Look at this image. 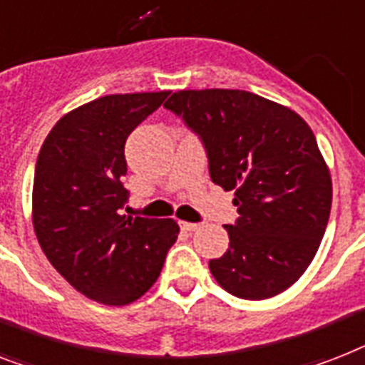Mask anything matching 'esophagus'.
I'll use <instances>...</instances> for the list:
<instances>
[{"label": "esophagus", "instance_id": "1", "mask_svg": "<svg viewBox=\"0 0 365 365\" xmlns=\"http://www.w3.org/2000/svg\"><path fill=\"white\" fill-rule=\"evenodd\" d=\"M180 227H182L183 230H187V232H192V230H197L198 227H200V225H198V223H187V221H182V223H180Z\"/></svg>", "mask_w": 365, "mask_h": 365}]
</instances>
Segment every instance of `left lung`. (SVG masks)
Returning a JSON list of instances; mask_svg holds the SVG:
<instances>
[{"label": "left lung", "mask_w": 365, "mask_h": 365, "mask_svg": "<svg viewBox=\"0 0 365 365\" xmlns=\"http://www.w3.org/2000/svg\"><path fill=\"white\" fill-rule=\"evenodd\" d=\"M200 138L213 183L234 189L229 250L210 260L227 292L264 300L298 281L315 257L331 208L317 138L287 106L244 90L176 91L165 103Z\"/></svg>", "instance_id": "1"}]
</instances>
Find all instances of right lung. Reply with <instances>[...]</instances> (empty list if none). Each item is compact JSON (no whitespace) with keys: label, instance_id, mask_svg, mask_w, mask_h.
<instances>
[{"label":"right lung","instance_id":"obj_1","mask_svg":"<svg viewBox=\"0 0 365 365\" xmlns=\"http://www.w3.org/2000/svg\"><path fill=\"white\" fill-rule=\"evenodd\" d=\"M168 97L106 96L65 114L35 165L34 229L50 264L78 292L106 306L140 298L178 238L174 219L129 217L127 136Z\"/></svg>","mask_w":365,"mask_h":365}]
</instances>
